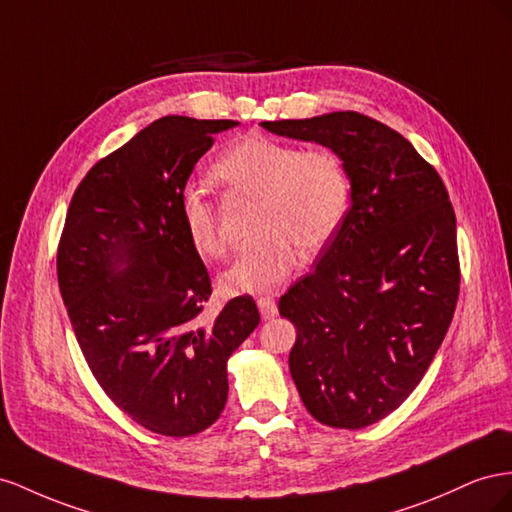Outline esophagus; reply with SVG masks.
Listing matches in <instances>:
<instances>
[{"label": "esophagus", "instance_id": "esophagus-1", "mask_svg": "<svg viewBox=\"0 0 512 512\" xmlns=\"http://www.w3.org/2000/svg\"><path fill=\"white\" fill-rule=\"evenodd\" d=\"M257 306H259V313H261V319H274L276 315H279V309H276V302L268 296L259 298L257 300Z\"/></svg>", "mask_w": 512, "mask_h": 512}]
</instances>
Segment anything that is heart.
Wrapping results in <instances>:
<instances>
[{"label":"heart","mask_w":512,"mask_h":512,"mask_svg":"<svg viewBox=\"0 0 512 512\" xmlns=\"http://www.w3.org/2000/svg\"><path fill=\"white\" fill-rule=\"evenodd\" d=\"M214 175L233 191L259 195L255 233L233 266L223 272L227 294H268L294 268L296 248L311 255L339 231L349 208V175L330 150H302L266 135L236 141L216 160ZM182 225L195 251L208 259L227 253L218 212L201 188L180 199Z\"/></svg>","instance_id":"heart-1"}]
</instances>
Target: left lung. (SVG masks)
<instances>
[{
	"label": "left lung",
	"mask_w": 512,
	"mask_h": 512,
	"mask_svg": "<svg viewBox=\"0 0 512 512\" xmlns=\"http://www.w3.org/2000/svg\"><path fill=\"white\" fill-rule=\"evenodd\" d=\"M337 154L352 186L339 231L279 313L306 410L362 429L410 397L440 349L459 296L457 223L437 171L397 130L356 111L261 122Z\"/></svg>",
	"instance_id": "obj_1"
}]
</instances>
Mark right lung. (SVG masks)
Wrapping results in <instances>:
<instances>
[{
    "mask_svg": "<svg viewBox=\"0 0 512 512\" xmlns=\"http://www.w3.org/2000/svg\"><path fill=\"white\" fill-rule=\"evenodd\" d=\"M233 120L167 115L87 171L72 195L57 281L81 352L107 397L148 431L208 429L227 401V360L259 324L251 296L201 315L210 276L180 199Z\"/></svg>",
    "mask_w": 512,
    "mask_h": 512,
    "instance_id": "add662e5",
    "label": "right lung"
}]
</instances>
